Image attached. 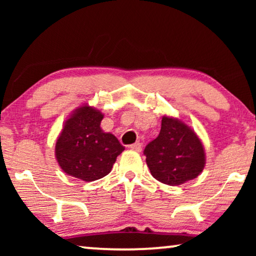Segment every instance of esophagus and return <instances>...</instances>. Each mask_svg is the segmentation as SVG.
Segmentation results:
<instances>
[{
  "label": "esophagus",
  "instance_id": "obj_1",
  "mask_svg": "<svg viewBox=\"0 0 256 256\" xmlns=\"http://www.w3.org/2000/svg\"><path fill=\"white\" fill-rule=\"evenodd\" d=\"M129 148H130L132 150H135V152H141L142 150V144L140 142H135L134 144H130L129 146Z\"/></svg>",
  "mask_w": 256,
  "mask_h": 256
}]
</instances>
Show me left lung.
Masks as SVG:
<instances>
[{
  "instance_id": "obj_1",
  "label": "left lung",
  "mask_w": 256,
  "mask_h": 256,
  "mask_svg": "<svg viewBox=\"0 0 256 256\" xmlns=\"http://www.w3.org/2000/svg\"><path fill=\"white\" fill-rule=\"evenodd\" d=\"M144 155L152 177L171 186L197 178L206 163L197 134L184 122L166 115L162 118L158 136L146 146Z\"/></svg>"
}]
</instances>
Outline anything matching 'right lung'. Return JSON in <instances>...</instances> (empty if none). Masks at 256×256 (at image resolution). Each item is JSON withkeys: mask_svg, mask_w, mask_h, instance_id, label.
I'll list each match as a JSON object with an SVG mask.
<instances>
[{"mask_svg": "<svg viewBox=\"0 0 256 256\" xmlns=\"http://www.w3.org/2000/svg\"><path fill=\"white\" fill-rule=\"evenodd\" d=\"M104 114L82 104L65 121L56 142V158L65 174L84 182L100 180L110 172L124 146L100 127Z\"/></svg>", "mask_w": 256, "mask_h": 256, "instance_id": "obj_1", "label": "right lung"}]
</instances>
